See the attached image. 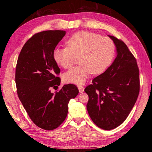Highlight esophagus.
Here are the masks:
<instances>
[{
    "instance_id": "34e87169",
    "label": "esophagus",
    "mask_w": 152,
    "mask_h": 152,
    "mask_svg": "<svg viewBox=\"0 0 152 152\" xmlns=\"http://www.w3.org/2000/svg\"><path fill=\"white\" fill-rule=\"evenodd\" d=\"M78 89H79V91L80 93H82V92L84 91V88L83 86H79L78 87Z\"/></svg>"
}]
</instances>
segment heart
I'll list each match as a JSON object with an SVG mask.
<instances>
[{
  "mask_svg": "<svg viewBox=\"0 0 152 152\" xmlns=\"http://www.w3.org/2000/svg\"><path fill=\"white\" fill-rule=\"evenodd\" d=\"M67 47H57L53 50V58L59 66L69 68L79 56V65L71 68L63 75L66 83L84 84L92 73L100 74L111 65L115 47L108 37L88 31H80L66 40Z\"/></svg>",
  "mask_w": 152,
  "mask_h": 152,
  "instance_id": "b5f03b06",
  "label": "heart"
}]
</instances>
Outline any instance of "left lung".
Returning <instances> with one entry per match:
<instances>
[{"label": "left lung", "mask_w": 152, "mask_h": 152, "mask_svg": "<svg viewBox=\"0 0 152 152\" xmlns=\"http://www.w3.org/2000/svg\"><path fill=\"white\" fill-rule=\"evenodd\" d=\"M115 45L117 56L104 73L86 87L87 110L96 126L111 130L125 121L140 92V72L136 59L121 40L108 35Z\"/></svg>", "instance_id": "left-lung-1"}]
</instances>
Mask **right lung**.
Wrapping results in <instances>:
<instances>
[{
  "instance_id": "1",
  "label": "right lung",
  "mask_w": 152,
  "mask_h": 152,
  "mask_svg": "<svg viewBox=\"0 0 152 152\" xmlns=\"http://www.w3.org/2000/svg\"><path fill=\"white\" fill-rule=\"evenodd\" d=\"M66 34L64 30H47L27 40L18 57L15 80L20 100L31 120L40 128L53 130L65 120L70 100L79 94L74 84H60L56 77L60 69L53 58V50Z\"/></svg>"
}]
</instances>
